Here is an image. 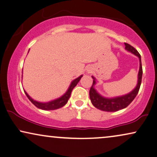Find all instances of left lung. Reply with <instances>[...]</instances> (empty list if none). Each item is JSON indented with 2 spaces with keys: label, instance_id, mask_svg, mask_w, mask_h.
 I'll use <instances>...</instances> for the list:
<instances>
[{
  "label": "left lung",
  "instance_id": "obj_1",
  "mask_svg": "<svg viewBox=\"0 0 157 157\" xmlns=\"http://www.w3.org/2000/svg\"><path fill=\"white\" fill-rule=\"evenodd\" d=\"M125 46H126V47H125L126 50L133 54L136 57H139V73H138V81L136 86L135 87V88L132 91L126 94V95L117 96V97L114 98H105L100 95L94 87L96 84V79L95 77L92 76V78L93 79V82L90 90L89 95L92 104L98 109L107 112H116L119 110L124 109L133 101L136 96L137 95L138 93H139L141 83L142 74H143L141 55H140L137 50L134 47H133L132 46L127 43H125Z\"/></svg>",
  "mask_w": 157,
  "mask_h": 157
}]
</instances>
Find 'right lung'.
<instances>
[{
	"instance_id": "right-lung-1",
	"label": "right lung",
	"mask_w": 157,
	"mask_h": 157,
	"mask_svg": "<svg viewBox=\"0 0 157 157\" xmlns=\"http://www.w3.org/2000/svg\"><path fill=\"white\" fill-rule=\"evenodd\" d=\"M83 75H80V77H78L77 78L75 79L74 80L72 81V82L70 83V87H68L67 90L66 91V93L64 94L63 95H62L61 97L57 98V99L52 100L51 101L49 102H45V103H42V102H39L36 100H33V98H31L30 96L29 95V94L24 90V93L26 94L27 98H29V100L36 107H37L39 109L44 110H56L58 108H60L63 107L64 105H65L67 103L69 98H70L71 95V93H72V90L74 89V87L77 85V83L79 82V81L80 80V79L82 78Z\"/></svg>"
}]
</instances>
